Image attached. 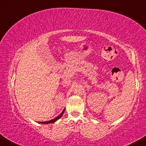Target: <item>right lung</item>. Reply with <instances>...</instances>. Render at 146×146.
Masks as SVG:
<instances>
[{
  "label": "right lung",
  "instance_id": "add662e5",
  "mask_svg": "<svg viewBox=\"0 0 146 146\" xmlns=\"http://www.w3.org/2000/svg\"><path fill=\"white\" fill-rule=\"evenodd\" d=\"M64 110H65V109H64V110H63V111L61 112V113L58 116L55 117L54 119H52V120H51L50 121H47V122H38V123H40V124H50V123H53V122H55L56 121H57L59 118H60V117L62 116L63 113H64Z\"/></svg>",
  "mask_w": 146,
  "mask_h": 146
}]
</instances>
